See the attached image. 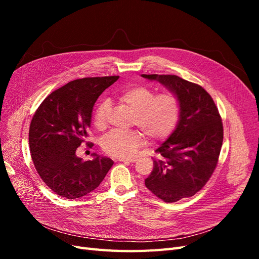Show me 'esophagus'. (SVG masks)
I'll return each instance as SVG.
<instances>
[{"mask_svg": "<svg viewBox=\"0 0 259 259\" xmlns=\"http://www.w3.org/2000/svg\"><path fill=\"white\" fill-rule=\"evenodd\" d=\"M117 160L121 162H135L137 159H135V158H119Z\"/></svg>", "mask_w": 259, "mask_h": 259, "instance_id": "34e87169", "label": "esophagus"}]
</instances>
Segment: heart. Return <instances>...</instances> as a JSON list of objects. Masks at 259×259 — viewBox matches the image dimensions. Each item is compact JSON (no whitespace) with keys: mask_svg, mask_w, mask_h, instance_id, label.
<instances>
[{"mask_svg":"<svg viewBox=\"0 0 259 259\" xmlns=\"http://www.w3.org/2000/svg\"><path fill=\"white\" fill-rule=\"evenodd\" d=\"M119 100L134 113L133 124L142 130L151 142L167 138L176 128L182 112V103L176 94L161 93L156 95L155 91L143 85L124 90ZM109 111V100L100 101L94 113V124L97 128L106 126ZM143 144L144 134L140 131H112L104 137L101 148L109 155L127 158L134 155Z\"/></svg>","mask_w":259,"mask_h":259,"instance_id":"heart-1","label":"heart"}]
</instances>
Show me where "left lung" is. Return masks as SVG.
Instances as JSON below:
<instances>
[{"label":"left lung","mask_w":259,"mask_h":259,"mask_svg":"<svg viewBox=\"0 0 259 259\" xmlns=\"http://www.w3.org/2000/svg\"><path fill=\"white\" fill-rule=\"evenodd\" d=\"M176 94L182 112L175 131L155 152L153 170L145 185L164 202L192 197L208 182L216 168L223 145L221 114L202 86L170 74H142Z\"/></svg>","instance_id":"8db88e82"}]
</instances>
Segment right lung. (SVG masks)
Masks as SVG:
<instances>
[{
	"label": "right lung",
	"mask_w": 259,
	"mask_h": 259,
	"mask_svg": "<svg viewBox=\"0 0 259 259\" xmlns=\"http://www.w3.org/2000/svg\"><path fill=\"white\" fill-rule=\"evenodd\" d=\"M119 76L84 77L54 91L37 108L29 130L31 158L46 186L69 200L84 197L103 182L113 165L106 156L93 153L83 161L76 149L88 137L93 107Z\"/></svg>",
	"instance_id": "add662e5"
}]
</instances>
